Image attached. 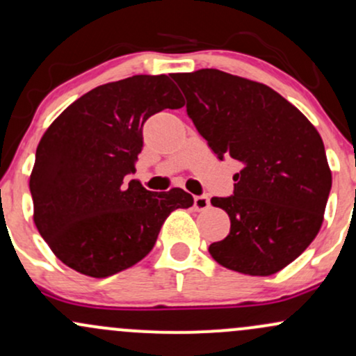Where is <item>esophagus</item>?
Listing matches in <instances>:
<instances>
[{
	"mask_svg": "<svg viewBox=\"0 0 356 356\" xmlns=\"http://www.w3.org/2000/svg\"><path fill=\"white\" fill-rule=\"evenodd\" d=\"M209 197L207 195H195L194 197V207L195 211H206L209 207Z\"/></svg>",
	"mask_w": 356,
	"mask_h": 356,
	"instance_id": "1",
	"label": "esophagus"
}]
</instances>
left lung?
<instances>
[{
    "mask_svg": "<svg viewBox=\"0 0 356 356\" xmlns=\"http://www.w3.org/2000/svg\"><path fill=\"white\" fill-rule=\"evenodd\" d=\"M174 80L212 152L241 164L232 195L211 199L231 219L229 234L211 244V256L243 275H275L321 227L332 172L320 134L295 105L257 81L214 68L175 73Z\"/></svg>",
    "mask_w": 356,
    "mask_h": 356,
    "instance_id": "8db88e82",
    "label": "left lung"
}]
</instances>
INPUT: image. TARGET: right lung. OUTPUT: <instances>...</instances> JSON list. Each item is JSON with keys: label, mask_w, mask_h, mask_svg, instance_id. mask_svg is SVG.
<instances>
[{"label": "right lung", "mask_w": 356, "mask_h": 356, "mask_svg": "<svg viewBox=\"0 0 356 356\" xmlns=\"http://www.w3.org/2000/svg\"><path fill=\"white\" fill-rule=\"evenodd\" d=\"M184 105L167 75H134L75 100L40 140L30 177L35 224L68 268L107 277L152 251L162 224L194 204L182 189L127 184L154 113Z\"/></svg>", "instance_id": "add662e5"}]
</instances>
